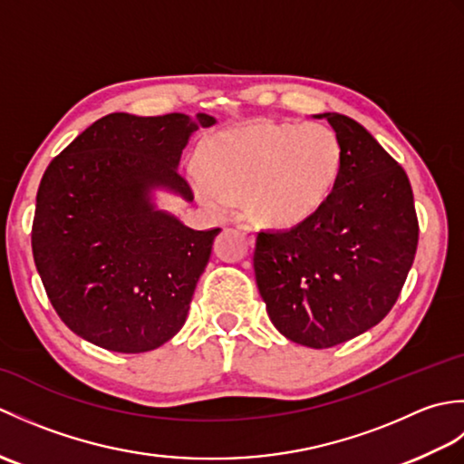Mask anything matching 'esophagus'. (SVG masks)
Returning a JSON list of instances; mask_svg holds the SVG:
<instances>
[{"label": "esophagus", "mask_w": 464, "mask_h": 464, "mask_svg": "<svg viewBox=\"0 0 464 464\" xmlns=\"http://www.w3.org/2000/svg\"><path fill=\"white\" fill-rule=\"evenodd\" d=\"M237 229L245 235V237H247V241H249V243H253V241H255V229H253L251 225H247V223H239V225H237Z\"/></svg>", "instance_id": "1"}]
</instances>
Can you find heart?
<instances>
[{"label":"heart","instance_id":"b5f03b06","mask_svg":"<svg viewBox=\"0 0 464 464\" xmlns=\"http://www.w3.org/2000/svg\"><path fill=\"white\" fill-rule=\"evenodd\" d=\"M341 171L343 145L331 127L265 120L209 137L193 189L213 211L245 197L253 219L283 229L319 213Z\"/></svg>","mask_w":464,"mask_h":464}]
</instances>
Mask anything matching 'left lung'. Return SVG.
<instances>
[{"label": "left lung", "instance_id": "obj_1", "mask_svg": "<svg viewBox=\"0 0 464 464\" xmlns=\"http://www.w3.org/2000/svg\"><path fill=\"white\" fill-rule=\"evenodd\" d=\"M343 145L329 201L287 231H261L255 279L281 334L329 349L381 323L405 285L419 243L405 169L361 123L319 113Z\"/></svg>", "mask_w": 464, "mask_h": 464}]
</instances>
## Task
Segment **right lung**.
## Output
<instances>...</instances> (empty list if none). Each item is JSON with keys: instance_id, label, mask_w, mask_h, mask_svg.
Wrapping results in <instances>:
<instances>
[{"instance_id": "1", "label": "right lung", "mask_w": 464, "mask_h": 464, "mask_svg": "<svg viewBox=\"0 0 464 464\" xmlns=\"http://www.w3.org/2000/svg\"><path fill=\"white\" fill-rule=\"evenodd\" d=\"M215 123L207 113H110L49 163L37 189L34 261L53 309L82 339L145 353L185 324L219 229H191L153 193L193 201L177 167L189 137Z\"/></svg>"}]
</instances>
